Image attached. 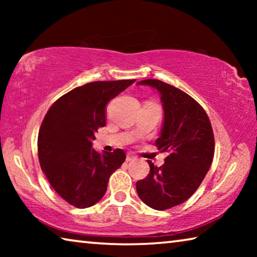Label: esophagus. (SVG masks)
<instances>
[{
	"label": "esophagus",
	"instance_id": "obj_1",
	"mask_svg": "<svg viewBox=\"0 0 257 257\" xmlns=\"http://www.w3.org/2000/svg\"><path fill=\"white\" fill-rule=\"evenodd\" d=\"M134 160H136V158H135L134 155L127 154V158H125V161H127V162H130V161H134Z\"/></svg>",
	"mask_w": 257,
	"mask_h": 257
}]
</instances>
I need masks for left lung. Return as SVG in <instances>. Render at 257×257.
Listing matches in <instances>:
<instances>
[{"label":"left lung","instance_id":"1","mask_svg":"<svg viewBox=\"0 0 257 257\" xmlns=\"http://www.w3.org/2000/svg\"><path fill=\"white\" fill-rule=\"evenodd\" d=\"M137 85L160 95L164 115L155 145L167 153L159 168L149 161L150 173L137 181V194L147 206L168 210L187 201L205 178L214 154L213 130L204 108L182 90L158 79Z\"/></svg>","mask_w":257,"mask_h":257}]
</instances>
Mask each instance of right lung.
<instances>
[{
    "instance_id": "obj_1",
    "label": "right lung",
    "mask_w": 257,
    "mask_h": 257,
    "mask_svg": "<svg viewBox=\"0 0 257 257\" xmlns=\"http://www.w3.org/2000/svg\"><path fill=\"white\" fill-rule=\"evenodd\" d=\"M136 81H94L60 97L47 111L38 134V159L47 180L64 201L93 206L105 194L110 176L125 153H98L95 133L105 125V106Z\"/></svg>"
}]
</instances>
